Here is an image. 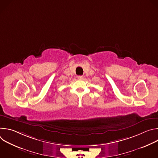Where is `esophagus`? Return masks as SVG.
I'll return each instance as SVG.
<instances>
[{
    "mask_svg": "<svg viewBox=\"0 0 158 158\" xmlns=\"http://www.w3.org/2000/svg\"><path fill=\"white\" fill-rule=\"evenodd\" d=\"M83 78H84V77L82 76H77V79L79 80H82V79H83Z\"/></svg>",
    "mask_w": 158,
    "mask_h": 158,
    "instance_id": "1",
    "label": "esophagus"
}]
</instances>
